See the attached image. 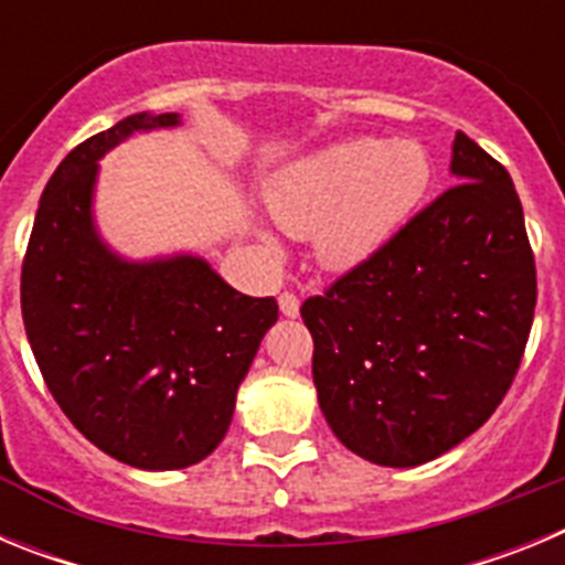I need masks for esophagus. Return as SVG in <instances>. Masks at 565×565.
Returning <instances> with one entry per match:
<instances>
[{
  "label": "esophagus",
  "instance_id": "obj_1",
  "mask_svg": "<svg viewBox=\"0 0 565 565\" xmlns=\"http://www.w3.org/2000/svg\"><path fill=\"white\" fill-rule=\"evenodd\" d=\"M279 313H282V317H288V319H297L299 317V299L294 297V294H279Z\"/></svg>",
  "mask_w": 565,
  "mask_h": 565
}]
</instances>
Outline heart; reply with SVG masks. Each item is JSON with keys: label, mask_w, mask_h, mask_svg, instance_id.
I'll return each instance as SVG.
<instances>
[{"label": "heart", "mask_w": 565, "mask_h": 565, "mask_svg": "<svg viewBox=\"0 0 565 565\" xmlns=\"http://www.w3.org/2000/svg\"><path fill=\"white\" fill-rule=\"evenodd\" d=\"M430 181V154L413 138H351L288 163L266 186V206L291 237L313 234L322 266L348 271L396 237ZM263 243L274 246L268 234Z\"/></svg>", "instance_id": "1"}]
</instances>
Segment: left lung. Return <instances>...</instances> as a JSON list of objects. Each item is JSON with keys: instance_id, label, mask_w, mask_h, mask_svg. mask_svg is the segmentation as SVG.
<instances>
[{"instance_id": "obj_1", "label": "left lung", "mask_w": 565, "mask_h": 565, "mask_svg": "<svg viewBox=\"0 0 565 565\" xmlns=\"http://www.w3.org/2000/svg\"><path fill=\"white\" fill-rule=\"evenodd\" d=\"M450 174V192L299 308L322 416L379 467H418L472 436L507 396L535 317L515 183L463 132Z\"/></svg>"}]
</instances>
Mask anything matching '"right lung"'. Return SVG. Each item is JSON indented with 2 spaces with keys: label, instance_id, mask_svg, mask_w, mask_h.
<instances>
[{
  "label": "right lung",
  "instance_id": "1",
  "mask_svg": "<svg viewBox=\"0 0 565 565\" xmlns=\"http://www.w3.org/2000/svg\"><path fill=\"white\" fill-rule=\"evenodd\" d=\"M174 127L178 113H135L78 143L44 186L22 266L24 331L53 398L98 450L149 472L212 456L277 322L274 297L234 291L201 254L129 259L98 232V161Z\"/></svg>",
  "mask_w": 565,
  "mask_h": 565
}]
</instances>
